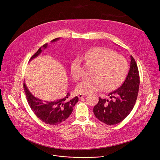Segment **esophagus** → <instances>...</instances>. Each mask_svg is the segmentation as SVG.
Instances as JSON below:
<instances>
[{
	"instance_id": "esophagus-1",
	"label": "esophagus",
	"mask_w": 160,
	"mask_h": 160,
	"mask_svg": "<svg viewBox=\"0 0 160 160\" xmlns=\"http://www.w3.org/2000/svg\"><path fill=\"white\" fill-rule=\"evenodd\" d=\"M87 95V94H78V98H83V97H85Z\"/></svg>"
}]
</instances>
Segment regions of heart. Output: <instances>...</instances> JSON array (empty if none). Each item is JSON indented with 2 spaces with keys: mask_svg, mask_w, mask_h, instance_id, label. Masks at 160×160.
<instances>
[{
  "mask_svg": "<svg viewBox=\"0 0 160 160\" xmlns=\"http://www.w3.org/2000/svg\"><path fill=\"white\" fill-rule=\"evenodd\" d=\"M88 62L94 64L92 78L83 80L77 87L80 94H87L105 88L112 90L119 87L128 72V63L122 55L110 49L101 46L93 47L82 56ZM71 74L75 80L82 76L81 61L77 58L72 63Z\"/></svg>",
  "mask_w": 160,
  "mask_h": 160,
  "instance_id": "1",
  "label": "heart"
}]
</instances>
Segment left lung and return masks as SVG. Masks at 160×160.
I'll use <instances>...</instances> for the list:
<instances>
[{
  "label": "left lung",
  "instance_id": "1",
  "mask_svg": "<svg viewBox=\"0 0 160 160\" xmlns=\"http://www.w3.org/2000/svg\"><path fill=\"white\" fill-rule=\"evenodd\" d=\"M139 87L138 65L131 56L128 75L123 84L108 95L109 99L99 97L93 108L95 117L107 125H114L122 121L131 112L137 100Z\"/></svg>",
  "mask_w": 160,
  "mask_h": 160
}]
</instances>
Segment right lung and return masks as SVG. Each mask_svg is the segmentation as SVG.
<instances>
[{"label": "right lung", "instance_id": "1", "mask_svg": "<svg viewBox=\"0 0 160 160\" xmlns=\"http://www.w3.org/2000/svg\"><path fill=\"white\" fill-rule=\"evenodd\" d=\"M59 38H55L52 41H56ZM47 44L46 43L41 48H39L35 54L32 56L29 61L38 57L42 51L41 48L45 49L47 47ZM23 87L28 102L31 110L36 117L47 124L58 125L65 121L69 118L75 105L78 101V97L70 98V93L68 92L65 97L62 99L53 102H43L31 94L24 82Z\"/></svg>", "mask_w": 160, "mask_h": 160}]
</instances>
